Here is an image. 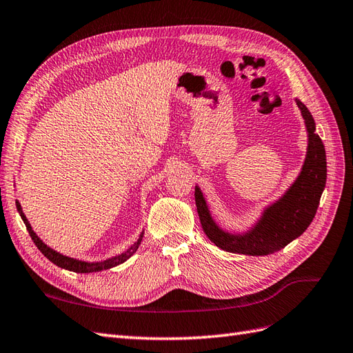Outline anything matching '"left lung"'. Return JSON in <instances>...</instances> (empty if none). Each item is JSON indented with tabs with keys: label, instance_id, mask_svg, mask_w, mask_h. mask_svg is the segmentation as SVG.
<instances>
[{
	"label": "left lung",
	"instance_id": "1",
	"mask_svg": "<svg viewBox=\"0 0 353 353\" xmlns=\"http://www.w3.org/2000/svg\"><path fill=\"white\" fill-rule=\"evenodd\" d=\"M308 130L307 158L290 190L269 206L256 227L245 234H230L221 230L212 219L200 188H195V204L204 233L224 251L266 256L284 248L307 230L313 221L326 183L325 145L316 130V123L307 106L296 101Z\"/></svg>",
	"mask_w": 353,
	"mask_h": 353
}]
</instances>
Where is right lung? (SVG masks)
Listing matches in <instances>:
<instances>
[{"label":"right lung","instance_id":"right-lung-1","mask_svg":"<svg viewBox=\"0 0 353 353\" xmlns=\"http://www.w3.org/2000/svg\"><path fill=\"white\" fill-rule=\"evenodd\" d=\"M16 208H18V212H19L22 221H23V224H26L32 242L36 243V247L40 250V252H42L46 259L51 260L54 265L60 266L63 269L72 270V272L88 274V272H97V270H105V269H110V268H114V266H117V265H121L123 261H126L130 256H134L135 251L138 250V245L141 243V241H143V233H141V236H139V239L132 245V247H130L128 251H125L123 254H120V256H116V257L108 259V260H103V261H97V263H87V261H81V260H77V259L65 257V256H63V254L57 252V251L51 250L49 247H46V245L39 239L37 234L32 232V228H31V225L28 223V219H27L26 215H23V212L21 209V204L18 201H16Z\"/></svg>","mask_w":353,"mask_h":353}]
</instances>
